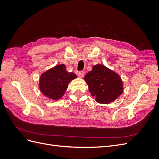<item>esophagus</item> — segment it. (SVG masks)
<instances>
[{
	"mask_svg": "<svg viewBox=\"0 0 159 159\" xmlns=\"http://www.w3.org/2000/svg\"><path fill=\"white\" fill-rule=\"evenodd\" d=\"M84 75H85V71H80L78 72V75H79L80 78H82L84 76Z\"/></svg>",
	"mask_w": 159,
	"mask_h": 159,
	"instance_id": "1",
	"label": "esophagus"
}]
</instances>
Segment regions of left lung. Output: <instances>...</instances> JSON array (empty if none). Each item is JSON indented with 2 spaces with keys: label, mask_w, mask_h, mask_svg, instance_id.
<instances>
[{
  "label": "left lung",
  "mask_w": 159,
  "mask_h": 159,
  "mask_svg": "<svg viewBox=\"0 0 159 159\" xmlns=\"http://www.w3.org/2000/svg\"><path fill=\"white\" fill-rule=\"evenodd\" d=\"M84 80L91 95L99 103H111L123 92L121 77L102 64L93 66L92 70L85 75Z\"/></svg>",
  "instance_id": "1"
}]
</instances>
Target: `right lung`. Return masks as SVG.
Listing matches in <instances>:
<instances>
[{"label":"right lung","instance_id":"right-lung-1","mask_svg":"<svg viewBox=\"0 0 159 159\" xmlns=\"http://www.w3.org/2000/svg\"><path fill=\"white\" fill-rule=\"evenodd\" d=\"M76 78V75L73 72L67 71L64 64H60L41 75L39 88L46 97L57 100L64 95L68 84Z\"/></svg>","mask_w":159,"mask_h":159}]
</instances>
